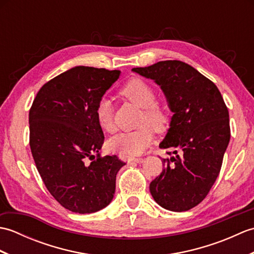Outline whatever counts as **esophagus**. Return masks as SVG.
<instances>
[{"mask_svg": "<svg viewBox=\"0 0 254 254\" xmlns=\"http://www.w3.org/2000/svg\"><path fill=\"white\" fill-rule=\"evenodd\" d=\"M130 161H132V163H137V164H142L143 161H144V158H141V157H138V158H133V159H131Z\"/></svg>", "mask_w": 254, "mask_h": 254, "instance_id": "34e87169", "label": "esophagus"}]
</instances>
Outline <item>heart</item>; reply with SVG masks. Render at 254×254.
I'll list each match as a JSON object with an SVG mask.
<instances>
[{
    "instance_id": "heart-1",
    "label": "heart",
    "mask_w": 254,
    "mask_h": 254,
    "mask_svg": "<svg viewBox=\"0 0 254 254\" xmlns=\"http://www.w3.org/2000/svg\"><path fill=\"white\" fill-rule=\"evenodd\" d=\"M120 93L136 106L144 108L141 118L142 127L135 131L123 132L108 141V147L126 157L141 155L153 142L154 133L163 132L169 126V113L164 107L156 104V91L142 78H132L123 85ZM95 116L98 126L105 132L113 130L112 104L109 98L102 97L96 106Z\"/></svg>"
}]
</instances>
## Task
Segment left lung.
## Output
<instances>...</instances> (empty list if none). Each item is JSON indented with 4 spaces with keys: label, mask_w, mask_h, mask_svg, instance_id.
<instances>
[{
    "label": "left lung",
    "mask_w": 254,
    "mask_h": 254,
    "mask_svg": "<svg viewBox=\"0 0 254 254\" xmlns=\"http://www.w3.org/2000/svg\"><path fill=\"white\" fill-rule=\"evenodd\" d=\"M160 86L168 101L170 127L160 148H169L164 169L149 185L161 207L185 212L206 197L222 168L230 139L229 113L212 80L189 64L168 60L134 67Z\"/></svg>",
    "instance_id": "1"
}]
</instances>
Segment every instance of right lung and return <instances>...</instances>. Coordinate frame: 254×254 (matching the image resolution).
Returning a JSON list of instances; mask_svg holds the SVG:
<instances>
[{"mask_svg": "<svg viewBox=\"0 0 254 254\" xmlns=\"http://www.w3.org/2000/svg\"><path fill=\"white\" fill-rule=\"evenodd\" d=\"M120 71L75 66L46 83L29 110V145L39 175L63 207L79 214L105 208L126 165L116 155L101 157L104 132L96 106Z\"/></svg>", "mask_w": 254, "mask_h": 254, "instance_id": "right-lung-1", "label": "right lung"}]
</instances>
